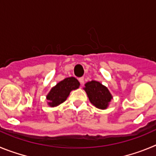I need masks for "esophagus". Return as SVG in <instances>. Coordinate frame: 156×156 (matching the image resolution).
<instances>
[{
    "label": "esophagus",
    "mask_w": 156,
    "mask_h": 156,
    "mask_svg": "<svg viewBox=\"0 0 156 156\" xmlns=\"http://www.w3.org/2000/svg\"><path fill=\"white\" fill-rule=\"evenodd\" d=\"M78 80H79V81H80V83H81V85H83V83H84V78H80Z\"/></svg>",
    "instance_id": "esophagus-1"
}]
</instances>
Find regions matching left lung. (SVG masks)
I'll list each match as a JSON object with an SVG mask.
<instances>
[{"label":"left lung","mask_w":156,"mask_h":156,"mask_svg":"<svg viewBox=\"0 0 156 156\" xmlns=\"http://www.w3.org/2000/svg\"><path fill=\"white\" fill-rule=\"evenodd\" d=\"M84 90L88 95V99L93 106L99 109H107L109 102L113 99V95L105 85L99 81H88L85 84Z\"/></svg>","instance_id":"8db88e82"}]
</instances>
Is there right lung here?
<instances>
[{"instance_id":"right-lung-1","label":"right lung","mask_w":156,"mask_h":156,"mask_svg":"<svg viewBox=\"0 0 156 156\" xmlns=\"http://www.w3.org/2000/svg\"><path fill=\"white\" fill-rule=\"evenodd\" d=\"M79 86V81L75 77L64 78L53 87L47 95V105L50 107L59 106L68 99L71 91L75 90Z\"/></svg>"}]
</instances>
